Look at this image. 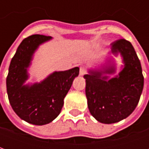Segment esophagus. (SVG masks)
Here are the masks:
<instances>
[{"mask_svg":"<svg viewBox=\"0 0 149 149\" xmlns=\"http://www.w3.org/2000/svg\"><path fill=\"white\" fill-rule=\"evenodd\" d=\"M87 73V69L84 67H81L80 68V76H84Z\"/></svg>","mask_w":149,"mask_h":149,"instance_id":"34e87169","label":"esophagus"}]
</instances>
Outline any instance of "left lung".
<instances>
[{
  "instance_id": "left-lung-1",
  "label": "left lung",
  "mask_w": 149,
  "mask_h": 149,
  "mask_svg": "<svg viewBox=\"0 0 149 149\" xmlns=\"http://www.w3.org/2000/svg\"><path fill=\"white\" fill-rule=\"evenodd\" d=\"M111 53L123 58L124 68L117 76L111 60L100 69H89L84 76L85 94L91 115L103 124H113L127 118L137 106L144 88L140 60L133 46L120 39L111 44Z\"/></svg>"
}]
</instances>
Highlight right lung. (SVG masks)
Masks as SVG:
<instances>
[{
    "instance_id": "1",
    "label": "right lung",
    "mask_w": 149,
    "mask_h": 149,
    "mask_svg": "<svg viewBox=\"0 0 149 149\" xmlns=\"http://www.w3.org/2000/svg\"><path fill=\"white\" fill-rule=\"evenodd\" d=\"M52 39L44 35H32L22 40L12 58L6 78L8 100L16 114L24 121L44 125L57 117L80 68L54 72L40 83L25 84L34 52L40 45Z\"/></svg>"
}]
</instances>
